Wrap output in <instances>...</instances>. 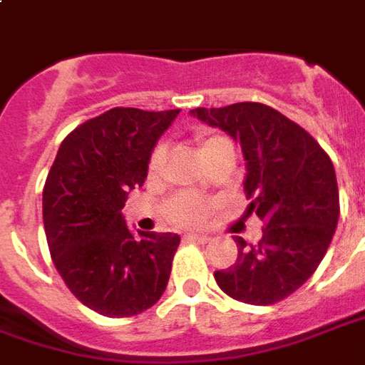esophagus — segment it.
Returning a JSON list of instances; mask_svg holds the SVG:
<instances>
[{
	"mask_svg": "<svg viewBox=\"0 0 365 365\" xmlns=\"http://www.w3.org/2000/svg\"><path fill=\"white\" fill-rule=\"evenodd\" d=\"M187 241H193V243H200V245H205L211 241V237L205 235V233H190V235L185 237Z\"/></svg>",
	"mask_w": 365,
	"mask_h": 365,
	"instance_id": "1",
	"label": "esophagus"
}]
</instances>
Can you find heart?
I'll use <instances>...</instances> for the list:
<instances>
[{"mask_svg":"<svg viewBox=\"0 0 365 365\" xmlns=\"http://www.w3.org/2000/svg\"><path fill=\"white\" fill-rule=\"evenodd\" d=\"M223 148H233L231 142L223 136H213V134H200L197 136V150H200V156L203 160H207L211 154H215ZM165 162V148L158 146L152 156H150V162H148V175L150 178H158L162 174V168H164ZM211 201L201 200L197 195H191V193H178L172 200H168L164 207L165 219L170 223L180 227H191V225H200L205 219L209 217L211 213Z\"/></svg>","mask_w":365,"mask_h":365,"instance_id":"obj_1","label":"heart"}]
</instances>
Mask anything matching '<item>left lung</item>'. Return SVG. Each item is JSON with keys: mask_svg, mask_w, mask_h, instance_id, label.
I'll return each instance as SVG.
<instances>
[{"mask_svg": "<svg viewBox=\"0 0 365 365\" xmlns=\"http://www.w3.org/2000/svg\"><path fill=\"white\" fill-rule=\"evenodd\" d=\"M241 144L247 160V213L264 221L257 245L235 237L237 261L215 271L219 289L267 307L307 282L330 247L340 215L332 160L297 122L261 103L191 110Z\"/></svg>", "mask_w": 365, "mask_h": 365, "instance_id": "8db88e82", "label": "left lung"}]
</instances>
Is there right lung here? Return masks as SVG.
<instances>
[{
	"label": "right lung",
	"instance_id": "add662e5",
	"mask_svg": "<svg viewBox=\"0 0 365 365\" xmlns=\"http://www.w3.org/2000/svg\"><path fill=\"white\" fill-rule=\"evenodd\" d=\"M178 114L110 108L73 130L51 165L43 187L51 259L68 290L98 314H140L168 287L180 235H134L122 207Z\"/></svg>",
	"mask_w": 365,
	"mask_h": 365
}]
</instances>
